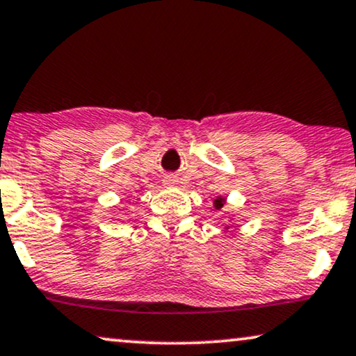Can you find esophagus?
<instances>
[{"label": "esophagus", "mask_w": 356, "mask_h": 356, "mask_svg": "<svg viewBox=\"0 0 356 356\" xmlns=\"http://www.w3.org/2000/svg\"><path fill=\"white\" fill-rule=\"evenodd\" d=\"M164 184H174V179H170V177H165Z\"/></svg>", "instance_id": "1"}]
</instances>
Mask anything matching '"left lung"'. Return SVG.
Here are the masks:
<instances>
[{
  "label": "left lung",
  "mask_w": 356,
  "mask_h": 356,
  "mask_svg": "<svg viewBox=\"0 0 356 356\" xmlns=\"http://www.w3.org/2000/svg\"><path fill=\"white\" fill-rule=\"evenodd\" d=\"M225 198H222V197H216L215 198V208H216V210H221V208H222V205H225ZM227 227H229V226H226L225 227V229H227Z\"/></svg>",
  "instance_id": "1"
}]
</instances>
